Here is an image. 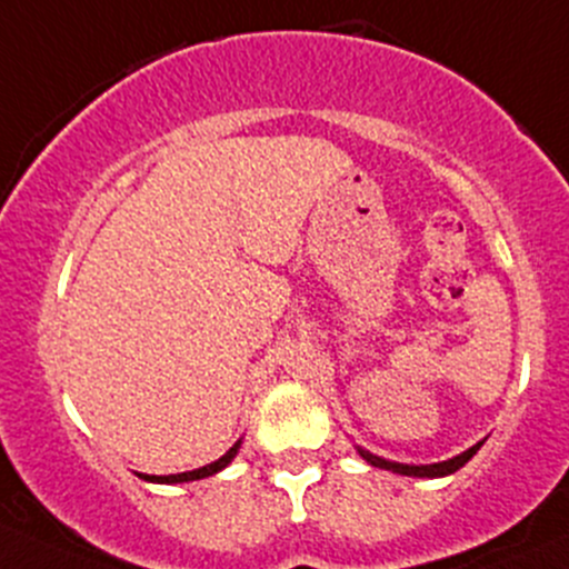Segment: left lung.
Here are the masks:
<instances>
[{
    "instance_id": "1",
    "label": "left lung",
    "mask_w": 569,
    "mask_h": 569,
    "mask_svg": "<svg viewBox=\"0 0 569 569\" xmlns=\"http://www.w3.org/2000/svg\"><path fill=\"white\" fill-rule=\"evenodd\" d=\"M482 447V441H477L475 447H469L466 452H460V456L450 458V460H441V463H428V466H409V463H395V460H387V458H379L373 456V452L362 450V447H357V452L368 460L370 466H376V469H387V471H395V475H406V477H447L452 475V471H458L460 466L469 463L471 458L477 456V450Z\"/></svg>"
}]
</instances>
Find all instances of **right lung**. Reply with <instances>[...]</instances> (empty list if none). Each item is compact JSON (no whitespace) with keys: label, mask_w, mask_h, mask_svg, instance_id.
Returning a JSON list of instances; mask_svg holds the SVG:
<instances>
[{"label":"right lung","mask_w":569,"mask_h":569,"mask_svg":"<svg viewBox=\"0 0 569 569\" xmlns=\"http://www.w3.org/2000/svg\"><path fill=\"white\" fill-rule=\"evenodd\" d=\"M239 445H242V441H237L234 447H231L229 452H226L223 458H218V460H212V463H207V466H201V469H193V471H182V475H141L143 480L147 482H166V486H174V482H190V480H204V477H212V475H218L220 469H226V466L231 463V460H234V456L239 452Z\"/></svg>","instance_id":"add662e5"}]
</instances>
